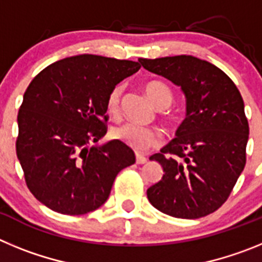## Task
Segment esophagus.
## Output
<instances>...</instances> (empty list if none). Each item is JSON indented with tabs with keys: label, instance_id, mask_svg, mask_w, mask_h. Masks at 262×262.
I'll list each match as a JSON object with an SVG mask.
<instances>
[{
	"label": "esophagus",
	"instance_id": "obj_1",
	"mask_svg": "<svg viewBox=\"0 0 262 262\" xmlns=\"http://www.w3.org/2000/svg\"><path fill=\"white\" fill-rule=\"evenodd\" d=\"M147 163V157L142 156V155H136V164H145Z\"/></svg>",
	"mask_w": 262,
	"mask_h": 262
}]
</instances>
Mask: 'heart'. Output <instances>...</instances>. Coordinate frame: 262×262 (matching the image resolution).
<instances>
[{
  "mask_svg": "<svg viewBox=\"0 0 262 262\" xmlns=\"http://www.w3.org/2000/svg\"><path fill=\"white\" fill-rule=\"evenodd\" d=\"M144 90L152 102L159 108H166L173 102L172 89L163 81H149L144 85ZM123 93V86L117 85L108 92L106 98V110L110 115L117 117L119 114L120 97ZM113 138L124 143L138 152H145L151 148H156L163 142V135L159 129L142 127L138 124L124 123L115 127L111 133Z\"/></svg>",
  "mask_w": 262,
  "mask_h": 262,
  "instance_id": "heart-1",
  "label": "heart"
}]
</instances>
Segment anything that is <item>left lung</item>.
<instances>
[{"label":"left lung","mask_w":262,"mask_h":262,"mask_svg":"<svg viewBox=\"0 0 262 262\" xmlns=\"http://www.w3.org/2000/svg\"><path fill=\"white\" fill-rule=\"evenodd\" d=\"M147 71L181 86L186 118L177 138L149 157L163 178L147 190L159 211L196 219L227 201L247 161L249 126L239 89L222 69L189 55L139 59Z\"/></svg>","instance_id":"obj_1"}]
</instances>
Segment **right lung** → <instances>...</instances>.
Returning a JSON list of instances; mask_svg holds the SVG:
<instances>
[{"label": "right lung", "instance_id": "obj_1", "mask_svg": "<svg viewBox=\"0 0 262 262\" xmlns=\"http://www.w3.org/2000/svg\"><path fill=\"white\" fill-rule=\"evenodd\" d=\"M140 69L138 61L78 55L34 77L18 111L17 157L36 200L64 215L98 209L118 173L135 163L119 140L93 145L107 133L106 98Z\"/></svg>", "mask_w": 262, "mask_h": 262}]
</instances>
